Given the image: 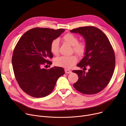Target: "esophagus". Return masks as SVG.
Wrapping results in <instances>:
<instances>
[{
    "mask_svg": "<svg viewBox=\"0 0 126 126\" xmlns=\"http://www.w3.org/2000/svg\"><path fill=\"white\" fill-rule=\"evenodd\" d=\"M65 72L66 74H70L72 72V71L68 69H65Z\"/></svg>",
    "mask_w": 126,
    "mask_h": 126,
    "instance_id": "esophagus-1",
    "label": "esophagus"
}]
</instances>
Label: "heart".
Masks as SVG:
<instances>
[{"label": "heart", "instance_id": "b5f03b06", "mask_svg": "<svg viewBox=\"0 0 126 126\" xmlns=\"http://www.w3.org/2000/svg\"><path fill=\"white\" fill-rule=\"evenodd\" d=\"M64 42L73 46L74 52L79 56H83L86 51V45L85 42H79L78 38L72 34L68 33L63 37ZM50 49L53 55L58 56L59 54V40L55 39L51 42ZM78 59L76 56H61L55 60L56 65L69 69L77 62Z\"/></svg>", "mask_w": 126, "mask_h": 126}]
</instances>
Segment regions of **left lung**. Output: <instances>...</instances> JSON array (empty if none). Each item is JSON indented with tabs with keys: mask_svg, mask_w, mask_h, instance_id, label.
Segmentation results:
<instances>
[{
	"mask_svg": "<svg viewBox=\"0 0 126 126\" xmlns=\"http://www.w3.org/2000/svg\"><path fill=\"white\" fill-rule=\"evenodd\" d=\"M71 32L82 35L86 45L85 56L77 66L85 69L73 70L79 77L73 85L78 91L86 94H94L103 90L109 83L113 74L115 58L113 48L107 37L94 26H84L70 30Z\"/></svg>",
	"mask_w": 126,
	"mask_h": 126,
	"instance_id": "8db88e82",
	"label": "left lung"
}]
</instances>
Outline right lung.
Returning a JSON list of instances; mask_svg holds the SVG:
<instances>
[{"label":"right lung","mask_w":126,"mask_h":126,"mask_svg":"<svg viewBox=\"0 0 126 126\" xmlns=\"http://www.w3.org/2000/svg\"><path fill=\"white\" fill-rule=\"evenodd\" d=\"M64 31L36 28L25 32L20 38L12 62L16 81L26 94L34 97L48 95L54 90L58 78L64 74V69L61 67L43 68L45 64H52L48 60L53 57L51 42Z\"/></svg>","instance_id":"right-lung-1"}]
</instances>
